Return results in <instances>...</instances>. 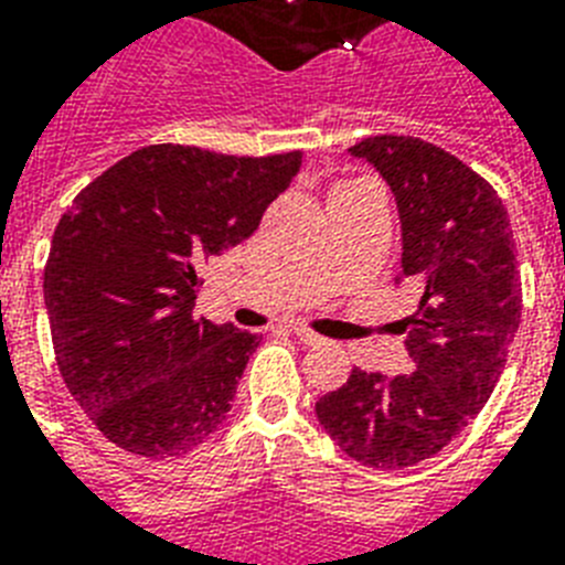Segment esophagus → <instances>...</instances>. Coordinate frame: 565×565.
Segmentation results:
<instances>
[{
    "label": "esophagus",
    "mask_w": 565,
    "mask_h": 565,
    "mask_svg": "<svg viewBox=\"0 0 565 565\" xmlns=\"http://www.w3.org/2000/svg\"><path fill=\"white\" fill-rule=\"evenodd\" d=\"M290 334L296 337V340H301V343H305V345L322 343V337L313 334V331H308V328H301V326H292V328H290Z\"/></svg>",
    "instance_id": "esophagus-1"
}]
</instances>
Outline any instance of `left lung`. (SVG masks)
<instances>
[{
    "label": "left lung",
    "mask_w": 565,
    "mask_h": 565,
    "mask_svg": "<svg viewBox=\"0 0 565 565\" xmlns=\"http://www.w3.org/2000/svg\"><path fill=\"white\" fill-rule=\"evenodd\" d=\"M386 181L402 220V275L425 287L404 322L413 372L352 370L317 402L345 455L372 469L416 466L446 448L499 384L522 317L516 243L504 204L455 154L416 137L349 149Z\"/></svg>",
    "instance_id": "1"
}]
</instances>
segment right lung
I'll return each mask as SVG.
<instances>
[{"label":"right lung","mask_w":565,"mask_h":565,"mask_svg":"<svg viewBox=\"0 0 565 565\" xmlns=\"http://www.w3.org/2000/svg\"><path fill=\"white\" fill-rule=\"evenodd\" d=\"M301 170V152L234 158L137 149L75 195L43 296L66 390L119 448L179 457L231 411L260 337L195 319L202 264L239 246Z\"/></svg>","instance_id":"add662e5"}]
</instances>
